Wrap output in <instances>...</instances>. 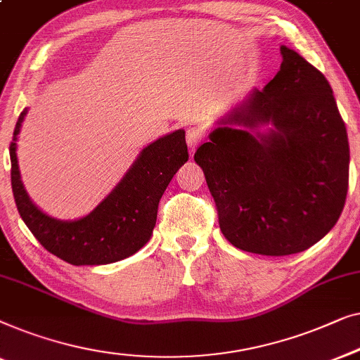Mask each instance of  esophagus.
Returning <instances> with one entry per match:
<instances>
[{"mask_svg": "<svg viewBox=\"0 0 360 360\" xmlns=\"http://www.w3.org/2000/svg\"><path fill=\"white\" fill-rule=\"evenodd\" d=\"M204 139V131H202L199 127H189L186 130V140H187V145H189V150H191V155L194 153L197 146Z\"/></svg>", "mask_w": 360, "mask_h": 360, "instance_id": "esophagus-1", "label": "esophagus"}]
</instances>
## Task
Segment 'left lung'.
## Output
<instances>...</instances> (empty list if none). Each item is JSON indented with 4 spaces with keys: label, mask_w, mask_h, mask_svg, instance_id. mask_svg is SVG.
I'll list each match as a JSON object with an SVG mask.
<instances>
[{
    "label": "left lung",
    "mask_w": 360,
    "mask_h": 360,
    "mask_svg": "<svg viewBox=\"0 0 360 360\" xmlns=\"http://www.w3.org/2000/svg\"><path fill=\"white\" fill-rule=\"evenodd\" d=\"M281 53L276 77L194 155L226 240L266 256L295 255L320 241L339 220L349 187L346 124L330 83L295 50L282 45ZM269 122V134L250 131Z\"/></svg>",
    "instance_id": "obj_1"
}]
</instances>
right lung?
<instances>
[{
	"instance_id": "obj_1",
	"label": "right lung",
	"mask_w": 360,
	"mask_h": 360,
	"mask_svg": "<svg viewBox=\"0 0 360 360\" xmlns=\"http://www.w3.org/2000/svg\"><path fill=\"white\" fill-rule=\"evenodd\" d=\"M27 109L19 115L9 145L11 186L19 215L49 252L73 266H99L125 259L146 245L158 204L169 181L189 160L186 131L176 130L141 151L115 189L84 219L62 221L30 202L19 174L16 136Z\"/></svg>"
}]
</instances>
